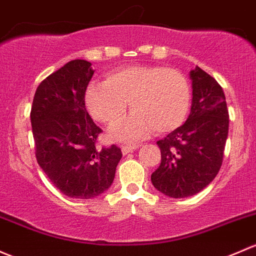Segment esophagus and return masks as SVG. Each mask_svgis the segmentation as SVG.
Returning <instances> with one entry per match:
<instances>
[{"instance_id":"obj_1","label":"esophagus","mask_w":256,"mask_h":256,"mask_svg":"<svg viewBox=\"0 0 256 256\" xmlns=\"http://www.w3.org/2000/svg\"><path fill=\"white\" fill-rule=\"evenodd\" d=\"M138 146L140 144H122L121 146V150H122L124 154H128V153L134 152Z\"/></svg>"}]
</instances>
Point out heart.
<instances>
[{"label":"heart","mask_w":256,"mask_h":256,"mask_svg":"<svg viewBox=\"0 0 256 256\" xmlns=\"http://www.w3.org/2000/svg\"><path fill=\"white\" fill-rule=\"evenodd\" d=\"M190 84L186 77L163 66H130L112 71L104 83H92L86 92V104L96 120L114 126L128 112L130 119L112 130V135L134 140L169 132L182 124L190 108Z\"/></svg>","instance_id":"heart-1"}]
</instances>
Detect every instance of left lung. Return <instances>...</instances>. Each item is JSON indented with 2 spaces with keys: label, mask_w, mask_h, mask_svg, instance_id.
Listing matches in <instances>:
<instances>
[{
  "label": "left lung",
  "mask_w": 256,
  "mask_h": 256,
  "mask_svg": "<svg viewBox=\"0 0 256 256\" xmlns=\"http://www.w3.org/2000/svg\"><path fill=\"white\" fill-rule=\"evenodd\" d=\"M192 80V112L184 125L157 141L160 164L153 186L174 198L200 192L218 174L228 136L230 115L222 87L200 67Z\"/></svg>",
  "instance_id": "1"
}]
</instances>
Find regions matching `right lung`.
<instances>
[{
  "mask_svg": "<svg viewBox=\"0 0 256 256\" xmlns=\"http://www.w3.org/2000/svg\"><path fill=\"white\" fill-rule=\"evenodd\" d=\"M72 60L42 80L30 110L36 162L64 195L92 198L112 185L122 153L98 147L103 132L86 109V90L94 71Z\"/></svg>",
  "mask_w": 256,
  "mask_h": 256,
  "instance_id": "1",
  "label": "right lung"
}]
</instances>
